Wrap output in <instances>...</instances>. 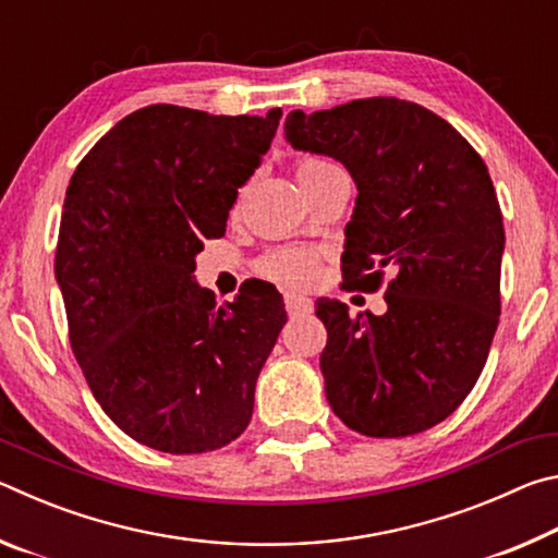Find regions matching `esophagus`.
Here are the masks:
<instances>
[{"label": "esophagus", "instance_id": "1", "mask_svg": "<svg viewBox=\"0 0 558 558\" xmlns=\"http://www.w3.org/2000/svg\"><path fill=\"white\" fill-rule=\"evenodd\" d=\"M286 310L290 317H302L313 313V300L305 295H295V292H288L286 295Z\"/></svg>", "mask_w": 558, "mask_h": 558}]
</instances>
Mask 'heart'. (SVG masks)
<instances>
[{
	"mask_svg": "<svg viewBox=\"0 0 558 558\" xmlns=\"http://www.w3.org/2000/svg\"><path fill=\"white\" fill-rule=\"evenodd\" d=\"M332 167V162L319 157H305L298 162V177L315 174L319 169ZM317 253L310 248H300V245H288V248L270 251L258 263V272L263 278L276 280L280 286H307L310 280L317 276Z\"/></svg>",
	"mask_w": 558,
	"mask_h": 558,
	"instance_id": "obj_1",
	"label": "heart"
}]
</instances>
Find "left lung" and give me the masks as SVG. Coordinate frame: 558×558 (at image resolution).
Here are the masks:
<instances>
[{
    "instance_id": "left-lung-1",
    "label": "left lung",
    "mask_w": 558,
    "mask_h": 558,
    "mask_svg": "<svg viewBox=\"0 0 558 558\" xmlns=\"http://www.w3.org/2000/svg\"><path fill=\"white\" fill-rule=\"evenodd\" d=\"M286 137L339 159L356 184L344 286L376 292L391 276L384 315L315 302L329 405L369 438L438 426L483 374L502 310L505 226L487 165L450 122L399 98L292 110Z\"/></svg>"
}]
</instances>
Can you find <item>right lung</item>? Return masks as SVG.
Returning <instances> with one entry per match:
<instances>
[{
    "label": "right lung",
    "mask_w": 558,
    "mask_h": 558,
    "mask_svg": "<svg viewBox=\"0 0 558 558\" xmlns=\"http://www.w3.org/2000/svg\"><path fill=\"white\" fill-rule=\"evenodd\" d=\"M280 116L147 106L93 145L65 189L56 280L73 356L108 418L147 448L216 450L251 423L288 323L282 295L256 280L216 305L192 272Z\"/></svg>",
    "instance_id": "1"
}]
</instances>
